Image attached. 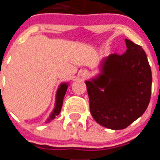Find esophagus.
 Listing matches in <instances>:
<instances>
[{"instance_id": "esophagus-1", "label": "esophagus", "mask_w": 160, "mask_h": 160, "mask_svg": "<svg viewBox=\"0 0 160 160\" xmlns=\"http://www.w3.org/2000/svg\"><path fill=\"white\" fill-rule=\"evenodd\" d=\"M81 75L82 76L83 78H87L89 76V73L87 71H85V70H83V71H82Z\"/></svg>"}]
</instances>
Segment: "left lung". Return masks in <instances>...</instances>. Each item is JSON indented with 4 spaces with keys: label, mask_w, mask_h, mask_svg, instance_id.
I'll return each instance as SVG.
<instances>
[{
    "label": "left lung",
    "mask_w": 160,
    "mask_h": 160,
    "mask_svg": "<svg viewBox=\"0 0 160 160\" xmlns=\"http://www.w3.org/2000/svg\"><path fill=\"white\" fill-rule=\"evenodd\" d=\"M123 54L112 53L102 63V73L87 81L90 111L98 123L122 130L142 115L152 94L151 66L142 46L125 39Z\"/></svg>",
    "instance_id": "obj_1"
}]
</instances>
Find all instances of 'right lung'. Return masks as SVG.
<instances>
[{"label":"right lung","mask_w":160,"mask_h":160,"mask_svg":"<svg viewBox=\"0 0 160 160\" xmlns=\"http://www.w3.org/2000/svg\"><path fill=\"white\" fill-rule=\"evenodd\" d=\"M66 90H67V84H62L59 87L58 90L57 92V102H56V107H55L54 111H53V113L51 114L50 116V118L53 119V118H55L56 115H58L61 112V109H62V103H63V98H64V96L66 94Z\"/></svg>","instance_id":"1"}]
</instances>
